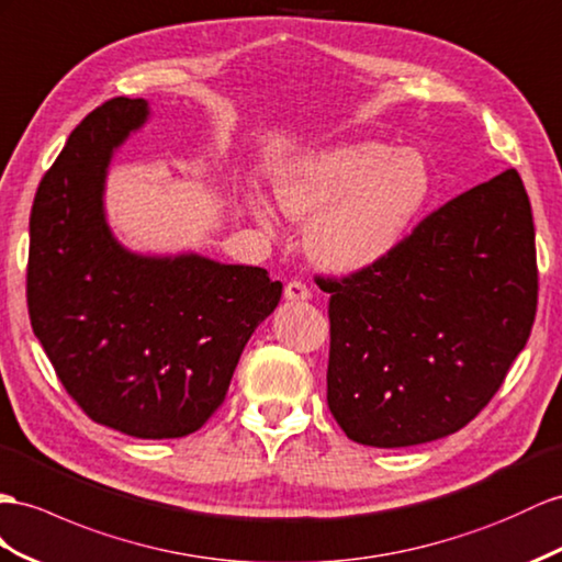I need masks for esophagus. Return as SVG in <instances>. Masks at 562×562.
Returning a JSON list of instances; mask_svg holds the SVG:
<instances>
[{
  "label": "esophagus",
  "instance_id": "obj_1",
  "mask_svg": "<svg viewBox=\"0 0 562 562\" xmlns=\"http://www.w3.org/2000/svg\"><path fill=\"white\" fill-rule=\"evenodd\" d=\"M284 296L290 301H306V299H311V290L301 280H292L284 286Z\"/></svg>",
  "mask_w": 562,
  "mask_h": 562
}]
</instances>
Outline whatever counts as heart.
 <instances>
[{
    "label": "heart",
    "instance_id": "obj_1",
    "mask_svg": "<svg viewBox=\"0 0 562 562\" xmlns=\"http://www.w3.org/2000/svg\"><path fill=\"white\" fill-rule=\"evenodd\" d=\"M280 209L310 223L306 247L333 272L375 266L420 218L431 196V168L423 151L384 142L325 149L286 168L276 187ZM256 221L272 229L266 199H254Z\"/></svg>",
    "mask_w": 562,
    "mask_h": 562
}]
</instances>
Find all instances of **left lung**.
Returning a JSON list of instances; mask_svg holds the SVG:
<instances>
[{
  "label": "left lung",
  "instance_id": "8db88e82",
  "mask_svg": "<svg viewBox=\"0 0 562 562\" xmlns=\"http://www.w3.org/2000/svg\"><path fill=\"white\" fill-rule=\"evenodd\" d=\"M329 294L327 406L347 437L398 449L453 435L525 349L537 247L515 168L446 201Z\"/></svg>",
  "mask_w": 562,
  "mask_h": 562
}]
</instances>
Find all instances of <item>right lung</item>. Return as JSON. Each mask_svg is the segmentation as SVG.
Listing matches in <instances>:
<instances>
[{
    "instance_id": "obj_1",
    "label": "right lung",
    "mask_w": 562,
    "mask_h": 562,
    "mask_svg": "<svg viewBox=\"0 0 562 562\" xmlns=\"http://www.w3.org/2000/svg\"><path fill=\"white\" fill-rule=\"evenodd\" d=\"M149 119L144 99L97 106L42 178L31 213L27 313L70 398L137 439L187 437L225 401L282 282L196 254L139 256L111 235V156Z\"/></svg>"
}]
</instances>
